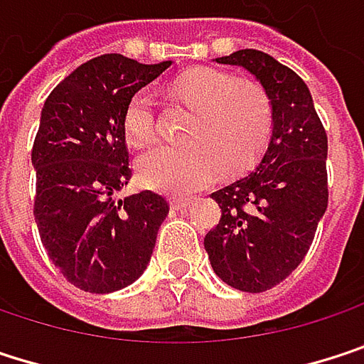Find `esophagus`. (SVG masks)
<instances>
[{
  "label": "esophagus",
  "mask_w": 364,
  "mask_h": 364,
  "mask_svg": "<svg viewBox=\"0 0 364 364\" xmlns=\"http://www.w3.org/2000/svg\"><path fill=\"white\" fill-rule=\"evenodd\" d=\"M191 205V199H169V208L171 210H184Z\"/></svg>",
  "instance_id": "34e87169"
}]
</instances>
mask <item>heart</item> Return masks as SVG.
Returning a JSON list of instances; mask_svg holds the SVG:
<instances>
[{
  "label": "heart",
  "mask_w": 364,
  "mask_h": 364,
  "mask_svg": "<svg viewBox=\"0 0 364 364\" xmlns=\"http://www.w3.org/2000/svg\"><path fill=\"white\" fill-rule=\"evenodd\" d=\"M171 95L195 109L184 141L188 146H159L137 159L144 186L182 195L208 186L220 171L240 173L257 163L272 139L273 112L267 92L250 80L195 68L171 82ZM122 135L133 148L154 139V107L146 91L135 92L122 112Z\"/></svg>",
  "instance_id": "obj_1"
}]
</instances>
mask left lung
I'll list each match as a JSON object with an SVG mask.
<instances>
[{"label": "left lung", "mask_w": 364, "mask_h": 364, "mask_svg": "<svg viewBox=\"0 0 364 364\" xmlns=\"http://www.w3.org/2000/svg\"><path fill=\"white\" fill-rule=\"evenodd\" d=\"M216 63L244 68L261 82L273 131L255 169L212 193L223 216L203 246L223 282L263 292L299 267L326 212V133L307 85L267 53L246 48Z\"/></svg>", "instance_id": "left-lung-1"}]
</instances>
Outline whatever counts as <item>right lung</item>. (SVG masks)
<instances>
[{
	"instance_id": "obj_1",
	"label": "right lung",
	"mask_w": 364,
	"mask_h": 364,
	"mask_svg": "<svg viewBox=\"0 0 364 364\" xmlns=\"http://www.w3.org/2000/svg\"><path fill=\"white\" fill-rule=\"evenodd\" d=\"M171 61L144 65L101 55L48 95L33 141V216L42 244L68 282L107 294L133 284L150 263L167 201L141 191L114 195L131 178L122 135L127 101Z\"/></svg>"
}]
</instances>
